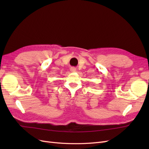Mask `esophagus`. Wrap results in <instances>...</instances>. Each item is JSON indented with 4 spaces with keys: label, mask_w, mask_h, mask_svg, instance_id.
<instances>
[{
    "label": "esophagus",
    "mask_w": 149,
    "mask_h": 149,
    "mask_svg": "<svg viewBox=\"0 0 149 149\" xmlns=\"http://www.w3.org/2000/svg\"><path fill=\"white\" fill-rule=\"evenodd\" d=\"M70 70H71V72H75V71H76V68H74V67H72L70 69Z\"/></svg>",
    "instance_id": "1"
}]
</instances>
